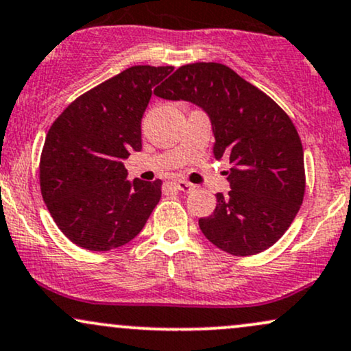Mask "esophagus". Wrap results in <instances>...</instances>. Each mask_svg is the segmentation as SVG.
Instances as JSON below:
<instances>
[{
    "instance_id": "34e87169",
    "label": "esophagus",
    "mask_w": 351,
    "mask_h": 351,
    "mask_svg": "<svg viewBox=\"0 0 351 351\" xmlns=\"http://www.w3.org/2000/svg\"><path fill=\"white\" fill-rule=\"evenodd\" d=\"M174 187L182 193H191L193 189H195V185L191 182H185V180H177V182H174Z\"/></svg>"
}]
</instances>
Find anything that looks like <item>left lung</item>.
Wrapping results in <instances>:
<instances>
[{
    "label": "left lung",
    "instance_id": "1",
    "mask_svg": "<svg viewBox=\"0 0 351 351\" xmlns=\"http://www.w3.org/2000/svg\"><path fill=\"white\" fill-rule=\"evenodd\" d=\"M199 105L210 117L213 154L230 159L228 195L200 218L202 233L233 256L273 246L298 215L306 192L304 149L287 113L265 92L217 62L182 65L154 92Z\"/></svg>",
    "mask_w": 351,
    "mask_h": 351
}]
</instances>
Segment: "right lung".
<instances>
[{"mask_svg":"<svg viewBox=\"0 0 351 351\" xmlns=\"http://www.w3.org/2000/svg\"><path fill=\"white\" fill-rule=\"evenodd\" d=\"M172 65H134L80 95L52 123L39 164L47 210L70 241L110 251L143 230L160 182L126 179L123 160L141 151V119Z\"/></svg>","mask_w":351,"mask_h":351,"instance_id":"obj_1","label":"right lung"}]
</instances>
